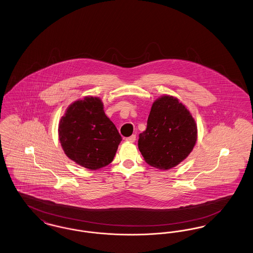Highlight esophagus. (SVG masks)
Instances as JSON below:
<instances>
[{
    "mask_svg": "<svg viewBox=\"0 0 253 253\" xmlns=\"http://www.w3.org/2000/svg\"><path fill=\"white\" fill-rule=\"evenodd\" d=\"M135 139H136V137H135V134H132L131 136H129V137H126V141H128V142H134L135 141Z\"/></svg>",
    "mask_w": 253,
    "mask_h": 253,
    "instance_id": "esophagus-1",
    "label": "esophagus"
}]
</instances>
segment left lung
Instances as JSON below:
<instances>
[{
  "instance_id": "1",
  "label": "left lung",
  "mask_w": 253,
  "mask_h": 253,
  "mask_svg": "<svg viewBox=\"0 0 253 253\" xmlns=\"http://www.w3.org/2000/svg\"><path fill=\"white\" fill-rule=\"evenodd\" d=\"M196 139L191 113L177 98L163 96L152 106L147 128L139 133L138 149L149 165L169 169L190 155Z\"/></svg>"
}]
</instances>
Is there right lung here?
Wrapping results in <instances>:
<instances>
[{
    "label": "right lung",
    "mask_w": 253,
    "mask_h": 253,
    "mask_svg": "<svg viewBox=\"0 0 253 253\" xmlns=\"http://www.w3.org/2000/svg\"><path fill=\"white\" fill-rule=\"evenodd\" d=\"M59 136L65 155L90 169L110 164L122 139L104 114L101 100L93 96L75 101L68 107L60 120Z\"/></svg>",
    "instance_id": "add662e5"
}]
</instances>
